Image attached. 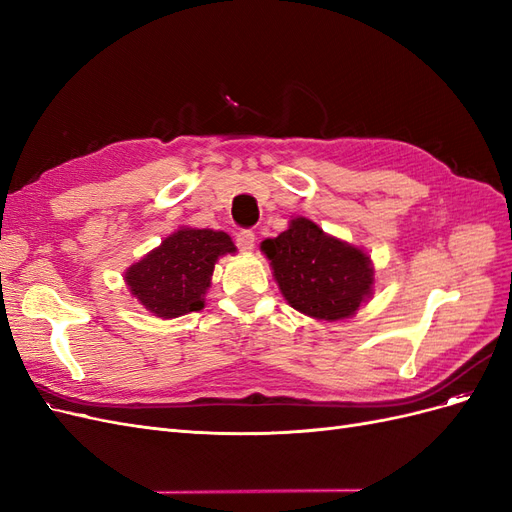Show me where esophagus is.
I'll list each match as a JSON object with an SVG mask.
<instances>
[{
	"instance_id": "1",
	"label": "esophagus",
	"mask_w": 512,
	"mask_h": 512,
	"mask_svg": "<svg viewBox=\"0 0 512 512\" xmlns=\"http://www.w3.org/2000/svg\"><path fill=\"white\" fill-rule=\"evenodd\" d=\"M254 239L256 235L252 230H239L237 232V245L241 252H252L254 250Z\"/></svg>"
}]
</instances>
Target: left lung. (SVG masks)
Wrapping results in <instances>:
<instances>
[{"label": "left lung", "instance_id": "obj_1", "mask_svg": "<svg viewBox=\"0 0 512 512\" xmlns=\"http://www.w3.org/2000/svg\"><path fill=\"white\" fill-rule=\"evenodd\" d=\"M260 250L271 260L284 299L305 316L329 322L350 318L374 286L369 256L307 218L290 220L275 239L262 241Z\"/></svg>", "mask_w": 512, "mask_h": 512}]
</instances>
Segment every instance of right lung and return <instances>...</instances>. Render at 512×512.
Returning <instances> with one entry per match:
<instances>
[{
	"label": "right lung",
	"mask_w": 512,
	"mask_h": 512,
	"mask_svg": "<svg viewBox=\"0 0 512 512\" xmlns=\"http://www.w3.org/2000/svg\"><path fill=\"white\" fill-rule=\"evenodd\" d=\"M235 252V243L222 230L179 228L126 271V284L158 318L198 312L205 307L215 262Z\"/></svg>",
	"instance_id": "obj_1"
}]
</instances>
